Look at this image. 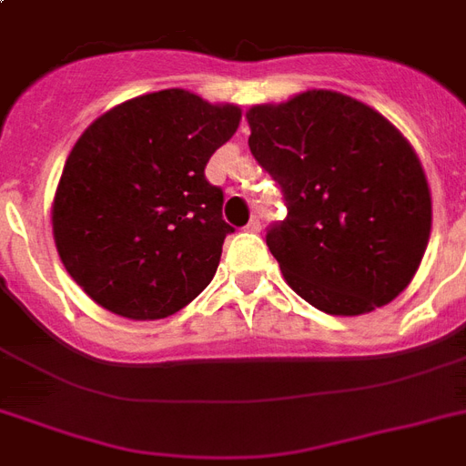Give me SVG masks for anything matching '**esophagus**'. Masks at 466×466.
I'll use <instances>...</instances> for the list:
<instances>
[{
    "mask_svg": "<svg viewBox=\"0 0 466 466\" xmlns=\"http://www.w3.org/2000/svg\"><path fill=\"white\" fill-rule=\"evenodd\" d=\"M261 227H263L261 218H258V215H254V218L248 219L247 229H248V232H261Z\"/></svg>",
    "mask_w": 466,
    "mask_h": 466,
    "instance_id": "obj_1",
    "label": "esophagus"
}]
</instances>
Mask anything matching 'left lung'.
<instances>
[{
  "label": "left lung",
  "mask_w": 466,
  "mask_h": 466,
  "mask_svg": "<svg viewBox=\"0 0 466 466\" xmlns=\"http://www.w3.org/2000/svg\"><path fill=\"white\" fill-rule=\"evenodd\" d=\"M247 118L248 149L288 205L266 232L288 285L340 317L391 302L431 237V190L411 145L339 91L254 106Z\"/></svg>",
  "instance_id": "obj_1"
}]
</instances>
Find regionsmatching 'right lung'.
Instances as JSON below:
<instances>
[{
	"label": "right lung",
	"instance_id": "add662e5",
	"mask_svg": "<svg viewBox=\"0 0 466 466\" xmlns=\"http://www.w3.org/2000/svg\"><path fill=\"white\" fill-rule=\"evenodd\" d=\"M239 118L237 106L164 89L84 130L62 168L53 232L65 268L96 305L164 319L210 285L234 227L205 167Z\"/></svg>",
	"mask_w": 466,
	"mask_h": 466
}]
</instances>
